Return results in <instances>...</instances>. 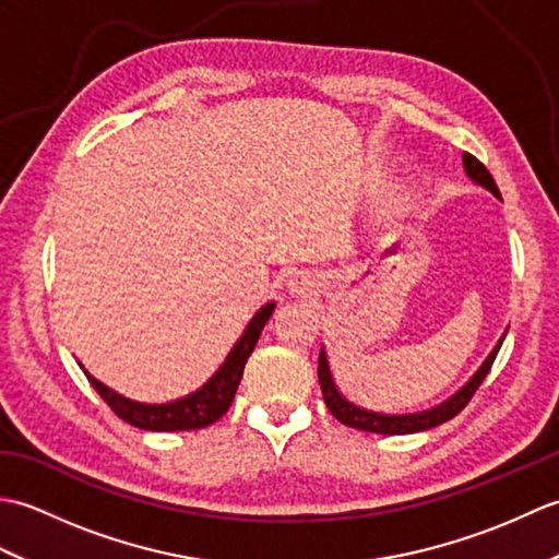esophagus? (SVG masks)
Listing matches in <instances>:
<instances>
[{
	"label": "esophagus",
	"mask_w": 559,
	"mask_h": 559,
	"mask_svg": "<svg viewBox=\"0 0 559 559\" xmlns=\"http://www.w3.org/2000/svg\"><path fill=\"white\" fill-rule=\"evenodd\" d=\"M288 288H290V293L293 295H298V298H307V295H310L312 290H314V283L307 278V276H295L290 283H288Z\"/></svg>",
	"instance_id": "esophagus-1"
}]
</instances>
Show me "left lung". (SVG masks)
<instances>
[{"mask_svg":"<svg viewBox=\"0 0 559 559\" xmlns=\"http://www.w3.org/2000/svg\"><path fill=\"white\" fill-rule=\"evenodd\" d=\"M463 168H466L471 180H476L480 187L490 189L495 197H500V189H497L492 175L488 173V168L476 158L471 156V153H463ZM504 341V338H502ZM502 341L497 343V348L488 355V360L483 362L480 370L473 374L471 382L463 386L461 391H456L454 396L449 401L439 403V406L430 408V411H423V413H413V415H382V413H372V411H365L353 406L350 401L343 399L338 394V389L334 384V379H331L329 372V362H326V355L324 350H319V365H317V374H319V384H322V394H324V403L326 408L331 411V415L343 425L355 427V430H365V432H377V435H411V432H423V430H430V427L442 425L447 420L454 418L463 408L468 406V401L476 394L478 386L483 384V379L488 377L490 367L497 358V353H500Z\"/></svg>","mask_w":559,"mask_h":559,"instance_id":"8db88e82","label":"left lung"}]
</instances>
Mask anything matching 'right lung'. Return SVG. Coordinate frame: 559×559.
Returning <instances> with one entry per match:
<instances>
[{"label": "right lung", "instance_id": "add662e5", "mask_svg": "<svg viewBox=\"0 0 559 559\" xmlns=\"http://www.w3.org/2000/svg\"><path fill=\"white\" fill-rule=\"evenodd\" d=\"M273 312V302L264 305L254 314L252 322L245 329L242 338L235 343L228 358L221 365V370L213 374L209 382L201 386L194 394H189L180 401L163 403V406H146V403L129 401L117 394V391L100 384L96 377H88L91 386L98 391L100 399L108 403L110 411L122 418L124 423L139 427V430H153V432H177V430H199V427H206L223 418L225 411L230 408L235 399V391L240 386V379L245 372L247 358L252 355L261 329L269 322Z\"/></svg>", "mask_w": 559, "mask_h": 559}]
</instances>
